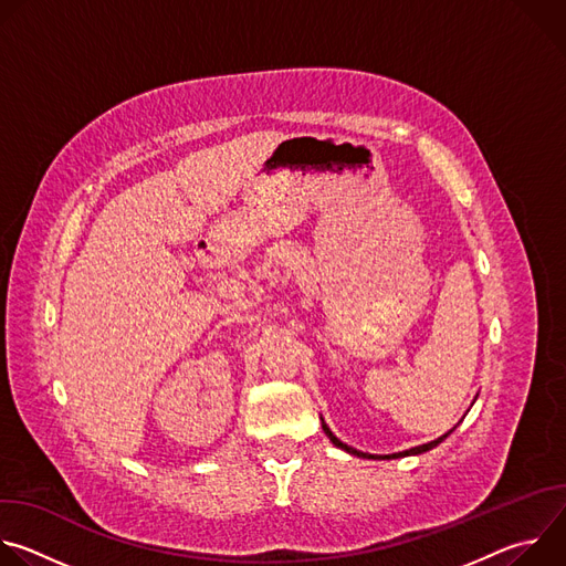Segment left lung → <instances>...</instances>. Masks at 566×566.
Returning a JSON list of instances; mask_svg holds the SVG:
<instances>
[{"label": "left lung", "mask_w": 566, "mask_h": 566, "mask_svg": "<svg viewBox=\"0 0 566 566\" xmlns=\"http://www.w3.org/2000/svg\"><path fill=\"white\" fill-rule=\"evenodd\" d=\"M322 430H325V434L332 439V443L336 446V448H343V450H347L349 454H356V457H371V459H398V457H410V454H421V452H428V450H432L434 446H439L443 439H448L450 434H452V430L450 432H446L443 437H439V439H434V441H430V443H423V446H417V448H410V450H406V452H396V454H367V452H360V450H356V448H352V446H347V443H343L329 428H327V423L322 421Z\"/></svg>", "instance_id": "8db88e82"}]
</instances>
